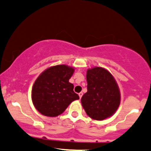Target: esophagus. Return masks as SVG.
Wrapping results in <instances>:
<instances>
[{
	"label": "esophagus",
	"instance_id": "obj_1",
	"mask_svg": "<svg viewBox=\"0 0 151 151\" xmlns=\"http://www.w3.org/2000/svg\"><path fill=\"white\" fill-rule=\"evenodd\" d=\"M82 95H83V93H82V92H81V93H79V96H80V99H81V98H82Z\"/></svg>",
	"mask_w": 151,
	"mask_h": 151
}]
</instances>
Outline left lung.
I'll return each instance as SVG.
<instances>
[{
    "instance_id": "obj_1",
    "label": "left lung",
    "mask_w": 151,
    "mask_h": 151,
    "mask_svg": "<svg viewBox=\"0 0 151 151\" xmlns=\"http://www.w3.org/2000/svg\"><path fill=\"white\" fill-rule=\"evenodd\" d=\"M88 92L81 99L88 116L94 120H104L111 116L118 109L121 95L115 79L102 67L87 71Z\"/></svg>"
}]
</instances>
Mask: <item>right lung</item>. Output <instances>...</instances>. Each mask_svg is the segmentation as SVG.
Masks as SVG:
<instances>
[{
    "label": "right lung",
    "instance_id": "right-lung-1",
    "mask_svg": "<svg viewBox=\"0 0 151 151\" xmlns=\"http://www.w3.org/2000/svg\"><path fill=\"white\" fill-rule=\"evenodd\" d=\"M74 69L67 65L47 68L36 79L32 89L35 109L46 116L55 117L64 111L72 101L80 99L69 82Z\"/></svg>",
    "mask_w": 151,
    "mask_h": 151
}]
</instances>
